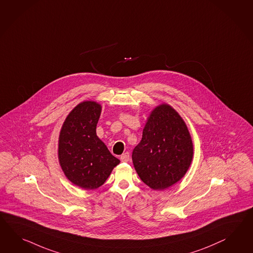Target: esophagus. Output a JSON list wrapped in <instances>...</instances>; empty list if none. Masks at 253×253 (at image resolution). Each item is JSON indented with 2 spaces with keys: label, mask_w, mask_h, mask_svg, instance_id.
I'll return each instance as SVG.
<instances>
[{
  "label": "esophagus",
  "mask_w": 253,
  "mask_h": 253,
  "mask_svg": "<svg viewBox=\"0 0 253 253\" xmlns=\"http://www.w3.org/2000/svg\"><path fill=\"white\" fill-rule=\"evenodd\" d=\"M120 159H121L122 162H124V163L128 162V161L129 160V153H125V154H122V155H121V157H120Z\"/></svg>",
  "instance_id": "obj_1"
}]
</instances>
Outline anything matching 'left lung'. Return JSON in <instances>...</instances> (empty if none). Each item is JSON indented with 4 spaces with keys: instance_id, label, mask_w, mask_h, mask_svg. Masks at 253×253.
I'll use <instances>...</instances> for the list:
<instances>
[{
    "instance_id": "left-lung-1",
    "label": "left lung",
    "mask_w": 253,
    "mask_h": 253,
    "mask_svg": "<svg viewBox=\"0 0 253 253\" xmlns=\"http://www.w3.org/2000/svg\"><path fill=\"white\" fill-rule=\"evenodd\" d=\"M193 154L185 121L172 106L162 103L151 111L131 158L145 185L154 190H165L185 176Z\"/></svg>"
}]
</instances>
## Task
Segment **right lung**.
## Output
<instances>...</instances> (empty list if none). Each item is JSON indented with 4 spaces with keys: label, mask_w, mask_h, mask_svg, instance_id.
I'll list each match as a JSON object with an SVG mask.
<instances>
[{
    "label": "right lung",
    "mask_w": 253,
    "mask_h": 253,
    "mask_svg": "<svg viewBox=\"0 0 253 253\" xmlns=\"http://www.w3.org/2000/svg\"><path fill=\"white\" fill-rule=\"evenodd\" d=\"M101 105L86 100L69 112L58 138V161L66 177L86 190L103 185L120 164L96 133Z\"/></svg>",
    "instance_id": "obj_1"
}]
</instances>
